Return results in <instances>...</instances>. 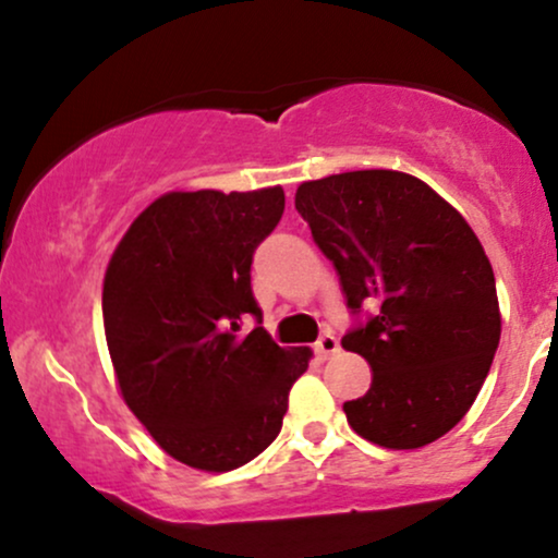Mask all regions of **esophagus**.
<instances>
[{
	"label": "esophagus",
	"mask_w": 558,
	"mask_h": 558,
	"mask_svg": "<svg viewBox=\"0 0 558 558\" xmlns=\"http://www.w3.org/2000/svg\"><path fill=\"white\" fill-rule=\"evenodd\" d=\"M336 351H338V338L332 336V332H323L315 343V354L319 360H328V356L336 354Z\"/></svg>",
	"instance_id": "34e87169"
}]
</instances>
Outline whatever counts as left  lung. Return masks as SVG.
Listing matches in <instances>:
<instances>
[{
  "mask_svg": "<svg viewBox=\"0 0 558 558\" xmlns=\"http://www.w3.org/2000/svg\"><path fill=\"white\" fill-rule=\"evenodd\" d=\"M296 209L349 310H375L341 341L373 367L367 393L343 403L345 420L377 446L433 444L470 412L501 338L477 235L430 185L396 170L306 181Z\"/></svg>",
  "mask_w": 558,
  "mask_h": 558,
  "instance_id": "left-lung-1",
  "label": "left lung"
}]
</instances>
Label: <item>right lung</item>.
<instances>
[{"instance_id": "1", "label": "right lung", "mask_w": 558, "mask_h": 558, "mask_svg": "<svg viewBox=\"0 0 558 558\" xmlns=\"http://www.w3.org/2000/svg\"><path fill=\"white\" fill-rule=\"evenodd\" d=\"M286 209L275 189L172 191L128 228L105 275L101 312L131 412L178 462L228 472L278 438L310 349L262 328L254 252ZM258 325L246 337L240 323Z\"/></svg>"}]
</instances>
